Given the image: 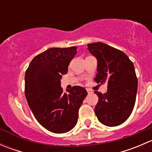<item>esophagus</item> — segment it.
Listing matches in <instances>:
<instances>
[{
    "label": "esophagus",
    "instance_id": "obj_1",
    "mask_svg": "<svg viewBox=\"0 0 152 152\" xmlns=\"http://www.w3.org/2000/svg\"><path fill=\"white\" fill-rule=\"evenodd\" d=\"M87 93H93V90H90V89H87Z\"/></svg>",
    "mask_w": 152,
    "mask_h": 152
}]
</instances>
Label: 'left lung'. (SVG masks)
I'll use <instances>...</instances> for the list:
<instances>
[{"mask_svg":"<svg viewBox=\"0 0 152 152\" xmlns=\"http://www.w3.org/2000/svg\"><path fill=\"white\" fill-rule=\"evenodd\" d=\"M98 60L95 82L107 84V92L95 91L99 102L95 113L99 121L107 126H116L128 119L134 109L137 78L132 62L127 55L103 42L87 45Z\"/></svg>","mask_w":152,"mask_h":152,"instance_id":"1","label":"left lung"}]
</instances>
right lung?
<instances>
[{"mask_svg":"<svg viewBox=\"0 0 152 152\" xmlns=\"http://www.w3.org/2000/svg\"><path fill=\"white\" fill-rule=\"evenodd\" d=\"M77 47L51 48L37 55L25 74V95L34 116L51 132L61 134L76 126L79 109L87 94L80 86L64 93L60 79L66 74Z\"/></svg>","mask_w":152,"mask_h":152,"instance_id":"add662e5","label":"right lung"}]
</instances>
